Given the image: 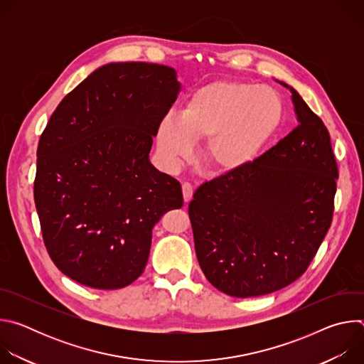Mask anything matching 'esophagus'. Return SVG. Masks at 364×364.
Masks as SVG:
<instances>
[{
  "mask_svg": "<svg viewBox=\"0 0 364 364\" xmlns=\"http://www.w3.org/2000/svg\"><path fill=\"white\" fill-rule=\"evenodd\" d=\"M181 188H183V197H184V201H186V203H188V201L191 200V197H193V187H191V184H188V183H183Z\"/></svg>",
  "mask_w": 364,
  "mask_h": 364,
  "instance_id": "esophagus-1",
  "label": "esophagus"
}]
</instances>
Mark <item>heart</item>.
<instances>
[{
	"mask_svg": "<svg viewBox=\"0 0 364 364\" xmlns=\"http://www.w3.org/2000/svg\"><path fill=\"white\" fill-rule=\"evenodd\" d=\"M282 119L278 93L240 80H215L196 89L178 118L167 117L157 128V151L167 170L190 159L193 144L203 141L201 160L213 174H233L261 152Z\"/></svg>",
	"mask_w": 364,
	"mask_h": 364,
	"instance_id": "heart-1",
	"label": "heart"
}]
</instances>
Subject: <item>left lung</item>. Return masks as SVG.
I'll list each match as a JSON object with an SVG mask.
<instances>
[{
    "instance_id": "left-lung-1",
    "label": "left lung",
    "mask_w": 364,
    "mask_h": 364,
    "mask_svg": "<svg viewBox=\"0 0 364 364\" xmlns=\"http://www.w3.org/2000/svg\"><path fill=\"white\" fill-rule=\"evenodd\" d=\"M279 83L292 93L298 127L245 168L201 184L188 204L203 274L236 298L296 281L333 219L338 170L330 134L299 93Z\"/></svg>"
}]
</instances>
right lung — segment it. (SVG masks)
<instances>
[{
	"label": "right lung",
	"instance_id": "obj_1",
	"mask_svg": "<svg viewBox=\"0 0 364 364\" xmlns=\"http://www.w3.org/2000/svg\"><path fill=\"white\" fill-rule=\"evenodd\" d=\"M181 83L173 68L109 63L51 115L37 148L34 201L55 265L95 289L145 269L152 228L183 205L180 183L149 163L152 138Z\"/></svg>",
	"mask_w": 364,
	"mask_h": 364
}]
</instances>
